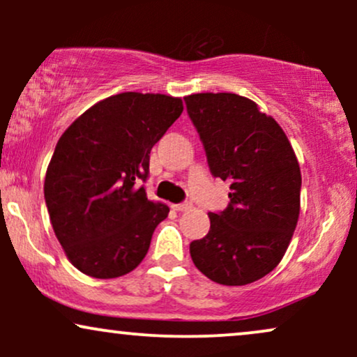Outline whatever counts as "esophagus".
Segmentation results:
<instances>
[{"instance_id": "esophagus-1", "label": "esophagus", "mask_w": 357, "mask_h": 357, "mask_svg": "<svg viewBox=\"0 0 357 357\" xmlns=\"http://www.w3.org/2000/svg\"><path fill=\"white\" fill-rule=\"evenodd\" d=\"M191 206H192V204H191L190 202H184V203L176 204L174 210H176V211H188V210H191Z\"/></svg>"}]
</instances>
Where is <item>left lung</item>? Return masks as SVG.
Here are the masks:
<instances>
[{"label":"left lung","instance_id":"1","mask_svg":"<svg viewBox=\"0 0 357 357\" xmlns=\"http://www.w3.org/2000/svg\"><path fill=\"white\" fill-rule=\"evenodd\" d=\"M215 178L230 203L210 213V231L191 241L192 264L221 285H247L280 264L301 213L302 176L275 119L236 93L184 97Z\"/></svg>","mask_w":357,"mask_h":357}]
</instances>
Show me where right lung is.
Instances as JSON below:
<instances>
[{"label":"right lung","instance_id":"obj_1","mask_svg":"<svg viewBox=\"0 0 357 357\" xmlns=\"http://www.w3.org/2000/svg\"><path fill=\"white\" fill-rule=\"evenodd\" d=\"M183 102L124 92L97 102L61 134L45 176V203L65 255L82 273L116 278L144 260L169 208L149 202V154Z\"/></svg>","mask_w":357,"mask_h":357}]
</instances>
